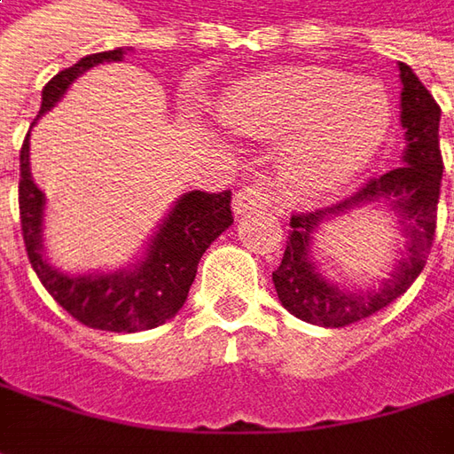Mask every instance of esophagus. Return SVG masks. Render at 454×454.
Returning a JSON list of instances; mask_svg holds the SVG:
<instances>
[{
  "label": "esophagus",
  "mask_w": 454,
  "mask_h": 454,
  "mask_svg": "<svg viewBox=\"0 0 454 454\" xmlns=\"http://www.w3.org/2000/svg\"><path fill=\"white\" fill-rule=\"evenodd\" d=\"M271 208V196L258 185V183H251V185H243L241 191L233 198V213L236 215H246V213L254 211H266Z\"/></svg>",
  "instance_id": "1"
}]
</instances>
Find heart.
<instances>
[{"instance_id":"b5f03b06","label":"heart","mask_w":454,"mask_h":454,"mask_svg":"<svg viewBox=\"0 0 454 454\" xmlns=\"http://www.w3.org/2000/svg\"><path fill=\"white\" fill-rule=\"evenodd\" d=\"M236 133L276 140L281 180L294 196L347 188L382 150L392 107L382 90L326 67H276L241 80L221 100Z\"/></svg>"}]
</instances>
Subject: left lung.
<instances>
[{
  "label": "left lung",
  "instance_id": "left-lung-1",
  "mask_svg": "<svg viewBox=\"0 0 454 454\" xmlns=\"http://www.w3.org/2000/svg\"><path fill=\"white\" fill-rule=\"evenodd\" d=\"M399 122L407 143L402 165L369 180L362 191L332 208L291 218L289 241L281 266L274 271V286L281 306L296 319L326 329L367 319L410 289L427 263L442 180L440 105L404 62H399ZM362 207L392 212L405 241L393 271L380 285L367 290H347L320 274L318 264L310 256V246L324 223Z\"/></svg>",
  "mask_w": 454,
  "mask_h": 454
}]
</instances>
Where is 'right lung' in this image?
<instances>
[{
  "label": "right lung",
  "mask_w": 454,
  "mask_h": 454,
  "mask_svg": "<svg viewBox=\"0 0 454 454\" xmlns=\"http://www.w3.org/2000/svg\"><path fill=\"white\" fill-rule=\"evenodd\" d=\"M125 47L82 57L77 65L55 74L42 90L37 120L65 98L67 87L102 62H120ZM20 218L27 256L40 276L42 286L57 304L90 329L133 334L160 326L178 314L191 284L196 278L198 261L231 223V191L203 193L188 191L176 198L158 228L153 231L145 251L122 269L67 274L50 263L44 254V208L47 198L32 180L29 170V135L20 153Z\"/></svg>",
  "instance_id": "1"
}]
</instances>
